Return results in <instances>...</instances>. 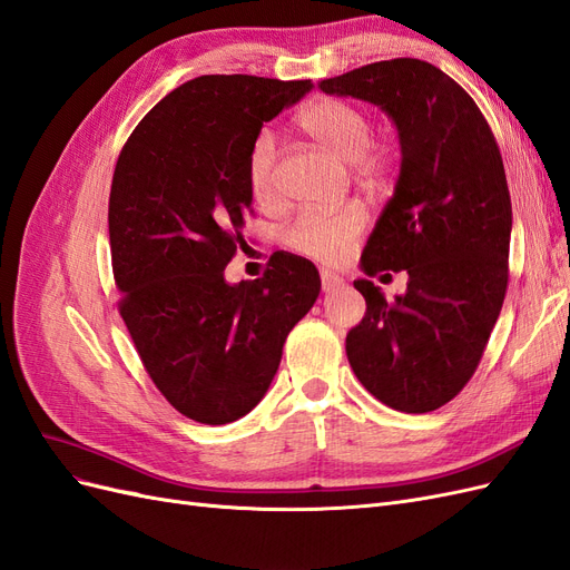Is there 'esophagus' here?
I'll use <instances>...</instances> for the list:
<instances>
[{"label":"esophagus","mask_w":570,"mask_h":570,"mask_svg":"<svg viewBox=\"0 0 570 570\" xmlns=\"http://www.w3.org/2000/svg\"><path fill=\"white\" fill-rule=\"evenodd\" d=\"M342 285H344V281L340 278V275L327 273V271L321 273V287H323V292H333V289H337Z\"/></svg>","instance_id":"esophagus-1"}]
</instances>
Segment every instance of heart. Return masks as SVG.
I'll return each mask as SVG.
<instances>
[{"label": "heart", "mask_w": 570, "mask_h": 570, "mask_svg": "<svg viewBox=\"0 0 570 570\" xmlns=\"http://www.w3.org/2000/svg\"><path fill=\"white\" fill-rule=\"evenodd\" d=\"M297 128L331 149L344 161H354L356 174L377 183L392 164L390 145H371L368 114L337 97H318L297 114ZM249 193L258 204H268L275 195V140L268 132L254 137L247 154ZM366 226V216L358 206H344L340 212H304L289 223L283 243L297 254L318 262H340L352 249V243Z\"/></svg>", "instance_id": "heart-1"}]
</instances>
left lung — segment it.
Wrapping results in <instances>:
<instances>
[{"label": "left lung", "mask_w": 570, "mask_h": 570, "mask_svg": "<svg viewBox=\"0 0 570 570\" xmlns=\"http://www.w3.org/2000/svg\"><path fill=\"white\" fill-rule=\"evenodd\" d=\"M318 88L381 107L402 145L400 180L361 268L371 278L406 271V292L387 302L371 281H354L366 316L347 335V358L390 409L435 411L471 381L504 304L511 197L502 154L471 95L428 61H375Z\"/></svg>", "instance_id": "left-lung-1"}]
</instances>
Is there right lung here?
Wrapping results in <instances>:
<instances>
[{"label": "right lung", "mask_w": 570, "mask_h": 570, "mask_svg": "<svg viewBox=\"0 0 570 570\" xmlns=\"http://www.w3.org/2000/svg\"><path fill=\"white\" fill-rule=\"evenodd\" d=\"M312 88L199 76L166 95L118 154L109 195L118 312L151 383L197 423H233L264 400L289 331L321 292L316 266L287 252L271 256L262 278H223L247 245L254 137Z\"/></svg>", "instance_id": "right-lung-1"}]
</instances>
